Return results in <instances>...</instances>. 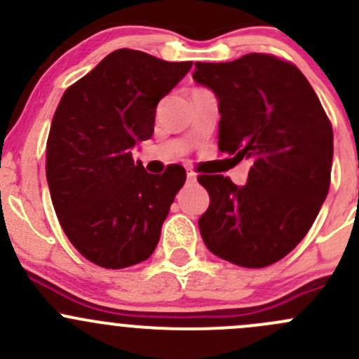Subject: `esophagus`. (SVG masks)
Here are the masks:
<instances>
[{
	"mask_svg": "<svg viewBox=\"0 0 359 359\" xmlns=\"http://www.w3.org/2000/svg\"><path fill=\"white\" fill-rule=\"evenodd\" d=\"M186 177H187V182H189V184H194V182H196V173H194L193 170H187Z\"/></svg>",
	"mask_w": 359,
	"mask_h": 359,
	"instance_id": "34e87169",
	"label": "esophagus"
}]
</instances>
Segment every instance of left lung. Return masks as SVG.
I'll return each instance as SVG.
<instances>
[{
    "mask_svg": "<svg viewBox=\"0 0 359 359\" xmlns=\"http://www.w3.org/2000/svg\"><path fill=\"white\" fill-rule=\"evenodd\" d=\"M219 100V151L250 161L245 186L200 175L210 206L198 220L206 248L241 267L278 262L302 241L330 187L334 132L293 64L264 53L194 64Z\"/></svg>",
    "mask_w": 359,
    "mask_h": 359,
    "instance_id": "left-lung-1",
    "label": "left lung"
}]
</instances>
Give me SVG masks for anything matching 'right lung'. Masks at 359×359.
Masks as SVG:
<instances>
[{
  "mask_svg": "<svg viewBox=\"0 0 359 359\" xmlns=\"http://www.w3.org/2000/svg\"><path fill=\"white\" fill-rule=\"evenodd\" d=\"M191 66L116 50L60 99L46 142L50 196L69 241L97 266H135L156 248L186 170L147 173L132 149L153 137L158 102Z\"/></svg>",
  "mask_w": 359,
  "mask_h": 359,
  "instance_id": "1",
  "label": "right lung"
}]
</instances>
